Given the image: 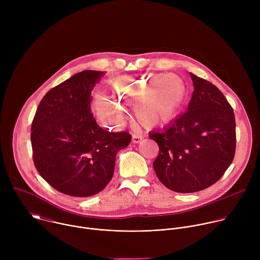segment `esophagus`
Returning a JSON list of instances; mask_svg holds the SVG:
<instances>
[{
	"instance_id": "esophagus-1",
	"label": "esophagus",
	"mask_w": 260,
	"mask_h": 260,
	"mask_svg": "<svg viewBox=\"0 0 260 260\" xmlns=\"http://www.w3.org/2000/svg\"><path fill=\"white\" fill-rule=\"evenodd\" d=\"M143 140V136L142 135H140V134H134L133 135V142L134 143H140L141 141Z\"/></svg>"
}]
</instances>
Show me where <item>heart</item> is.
I'll list each match as a JSON object with an SVG mask.
<instances>
[{
    "label": "heart",
    "mask_w": 260,
    "mask_h": 260,
    "mask_svg": "<svg viewBox=\"0 0 260 260\" xmlns=\"http://www.w3.org/2000/svg\"><path fill=\"white\" fill-rule=\"evenodd\" d=\"M113 96L96 94L92 108L102 122L113 127L121 125L125 111L122 104L135 103V113L146 127L162 125L173 120L181 109L186 85L176 74L145 73L121 76L110 84Z\"/></svg>",
    "instance_id": "obj_1"
}]
</instances>
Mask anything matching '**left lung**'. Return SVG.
<instances>
[{
	"mask_svg": "<svg viewBox=\"0 0 260 260\" xmlns=\"http://www.w3.org/2000/svg\"><path fill=\"white\" fill-rule=\"evenodd\" d=\"M193 93L187 112L168 127L149 134L159 147L153 168L173 191L210 187L225 173L236 152L234 110L214 84L190 73Z\"/></svg>",
	"mask_w": 260,
	"mask_h": 260,
	"instance_id": "8db88e82",
	"label": "left lung"
}]
</instances>
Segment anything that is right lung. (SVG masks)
Segmentation results:
<instances>
[{"instance_id": "1", "label": "right lung", "mask_w": 260, "mask_h": 260, "mask_svg": "<svg viewBox=\"0 0 260 260\" xmlns=\"http://www.w3.org/2000/svg\"><path fill=\"white\" fill-rule=\"evenodd\" d=\"M105 72L85 70L50 89L31 123L37 171L57 191L78 198L102 191L113 177L116 154L132 140L127 132L98 125L91 90Z\"/></svg>"}]
</instances>
